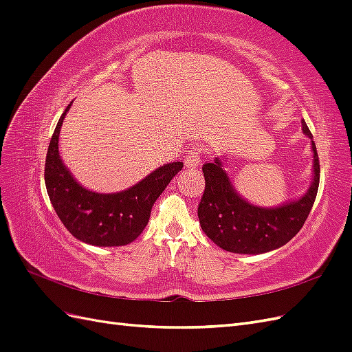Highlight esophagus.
Segmentation results:
<instances>
[{"instance_id": "1", "label": "esophagus", "mask_w": 352, "mask_h": 352, "mask_svg": "<svg viewBox=\"0 0 352 352\" xmlns=\"http://www.w3.org/2000/svg\"><path fill=\"white\" fill-rule=\"evenodd\" d=\"M199 154H201V148H195V150H190L185 158V166L188 168H197L199 164Z\"/></svg>"}]
</instances>
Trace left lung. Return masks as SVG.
I'll list each match as a JSON object with an SVG mask.
<instances>
[{"mask_svg":"<svg viewBox=\"0 0 352 352\" xmlns=\"http://www.w3.org/2000/svg\"><path fill=\"white\" fill-rule=\"evenodd\" d=\"M302 131L311 140L313 182L295 201L274 208L250 204L233 188L219 158L202 166L206 189L198 206V219L206 235L220 248L236 254H263L289 242L310 214L320 182V163L313 135L302 120Z\"/></svg>","mask_w":352,"mask_h":352,"instance_id":"8db88e82","label":"left lung"}]
</instances>
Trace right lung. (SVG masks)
I'll use <instances>...</instances> for the list:
<instances>
[{"instance_id":"right-lung-1","label":"right lung","mask_w":352,"mask_h":352,"mask_svg":"<svg viewBox=\"0 0 352 352\" xmlns=\"http://www.w3.org/2000/svg\"><path fill=\"white\" fill-rule=\"evenodd\" d=\"M52 133L45 160V186L52 207L72 235L95 247H120L141 235L150 220L151 208L184 167L182 162L155 168L140 184L116 194H98L83 188L61 162L58 136L63 120Z\"/></svg>"}]
</instances>
